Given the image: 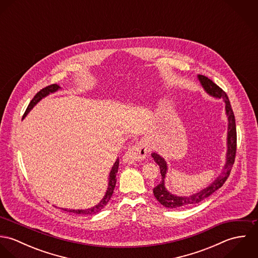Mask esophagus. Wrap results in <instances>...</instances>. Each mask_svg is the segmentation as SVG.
Wrapping results in <instances>:
<instances>
[{"label": "esophagus", "instance_id": "1", "mask_svg": "<svg viewBox=\"0 0 258 258\" xmlns=\"http://www.w3.org/2000/svg\"><path fill=\"white\" fill-rule=\"evenodd\" d=\"M149 148L144 143H137L130 146L126 154L123 156V162L126 164H135L139 161H142L146 158Z\"/></svg>", "mask_w": 258, "mask_h": 258}]
</instances>
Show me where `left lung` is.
Instances as JSON below:
<instances>
[{"label": "left lung", "mask_w": 258, "mask_h": 258, "mask_svg": "<svg viewBox=\"0 0 258 258\" xmlns=\"http://www.w3.org/2000/svg\"><path fill=\"white\" fill-rule=\"evenodd\" d=\"M198 79L203 86L204 90L212 97L217 99H222L225 104V114L227 117V135H226V156H225V164L221 170V174L218 178L209 184L207 187L203 188L202 190L192 194L190 196H177L170 192L166 185H165V179L168 172V164L163 157H161L158 153L153 152L151 154L154 161L160 167V172L162 175L161 183L153 188V192L155 198L158 202L166 208L169 209H183L189 207L191 205L199 204L200 202L204 201L216 190H218L222 184L225 183L226 179L228 178L232 165L234 163L235 152H236V127H235V118L233 111L231 109L230 102L226 93L219 87L215 82H213L210 78L205 75H198Z\"/></svg>", "instance_id": "8db88e82"}]
</instances>
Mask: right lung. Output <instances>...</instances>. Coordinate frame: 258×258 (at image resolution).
<instances>
[{
  "label": "right lung",
  "mask_w": 258,
  "mask_h": 258,
  "mask_svg": "<svg viewBox=\"0 0 258 258\" xmlns=\"http://www.w3.org/2000/svg\"><path fill=\"white\" fill-rule=\"evenodd\" d=\"M61 89V87L58 85V84H51L49 86H46L44 88H42L39 92H37L36 94V96L33 98V100L30 102L27 110L24 114V117L23 119L29 114V112L32 110L37 103L44 97H46L47 95H49L50 93H54L56 92L57 90ZM118 167H119V158L116 159L115 163L113 164V167L111 168L110 173H109V178H108V186H107V190L103 197V199L94 207L92 208H88V209H85V210H69V209H63V208H60L62 211L64 212H69V213H74V214H77V215H95L97 213H99L106 205L107 203L109 202V200L112 197V194H113V190H114V187H115V184H116V175H117V172H118Z\"/></svg>",
  "instance_id": "add662e5"
}]
</instances>
